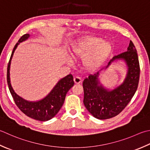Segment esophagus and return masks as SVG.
Wrapping results in <instances>:
<instances>
[{
  "label": "esophagus",
  "instance_id": "34e87169",
  "mask_svg": "<svg viewBox=\"0 0 150 150\" xmlns=\"http://www.w3.org/2000/svg\"><path fill=\"white\" fill-rule=\"evenodd\" d=\"M73 81H74V83L75 84H79L81 83L82 79L81 77H74V79H73Z\"/></svg>",
  "mask_w": 150,
  "mask_h": 150
}]
</instances>
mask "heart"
Wrapping results in <instances>:
<instances>
[{"label":"heart","mask_w":150,"mask_h":150,"mask_svg":"<svg viewBox=\"0 0 150 150\" xmlns=\"http://www.w3.org/2000/svg\"><path fill=\"white\" fill-rule=\"evenodd\" d=\"M112 51L109 42L96 36H88L79 41L73 48L75 57L84 60V66L89 69H96L107 59Z\"/></svg>","instance_id":"obj_1"}]
</instances>
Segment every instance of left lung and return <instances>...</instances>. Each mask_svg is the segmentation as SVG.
Returning <instances> with one entry per match:
<instances>
[{
  "instance_id": "8db88e82",
  "label": "left lung",
  "mask_w": 150,
  "mask_h": 150,
  "mask_svg": "<svg viewBox=\"0 0 150 150\" xmlns=\"http://www.w3.org/2000/svg\"><path fill=\"white\" fill-rule=\"evenodd\" d=\"M118 60L125 62L128 71L124 81L116 88L109 90L100 84L98 79L99 71L104 68L90 75L83 81L84 106L93 117L99 120L109 119L121 112L131 100L139 85V61L132 41H130L127 51L114 57L105 68Z\"/></svg>"
}]
</instances>
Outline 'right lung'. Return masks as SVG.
<instances>
[{
	"instance_id": "1",
	"label": "right lung",
	"mask_w": 150,
	"mask_h": 150,
	"mask_svg": "<svg viewBox=\"0 0 150 150\" xmlns=\"http://www.w3.org/2000/svg\"><path fill=\"white\" fill-rule=\"evenodd\" d=\"M29 36L30 35L28 34L23 35L21 37L18 42L14 47L8 64L7 83L15 103L21 111L31 118L39 120V121L45 122L53 118L60 110L65 100L66 93L73 86L74 81H73V77L71 74L67 75L66 77L60 79L58 82L53 89L45 98L38 101L32 102L26 101L25 99L17 95L11 87L10 83V68L11 60L17 45L21 42L27 40Z\"/></svg>"
}]
</instances>
